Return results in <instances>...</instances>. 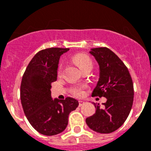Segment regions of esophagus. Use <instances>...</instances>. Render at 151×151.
Here are the masks:
<instances>
[{"label": "esophagus", "mask_w": 151, "mask_h": 151, "mask_svg": "<svg viewBox=\"0 0 151 151\" xmlns=\"http://www.w3.org/2000/svg\"><path fill=\"white\" fill-rule=\"evenodd\" d=\"M84 104H85V101H78V106H82V105H83Z\"/></svg>", "instance_id": "esophagus-1"}]
</instances>
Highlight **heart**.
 Returning <instances> with one entry per match:
<instances>
[{
	"instance_id": "b5f03b06",
	"label": "heart",
	"mask_w": 151,
	"mask_h": 151,
	"mask_svg": "<svg viewBox=\"0 0 151 151\" xmlns=\"http://www.w3.org/2000/svg\"><path fill=\"white\" fill-rule=\"evenodd\" d=\"M73 60H74L75 63L76 64L77 66L82 69V68L85 67V66H92V62L91 60L90 59V57L88 56L85 55L83 54H76L73 57ZM63 70V64H60L59 66V69H58V72L60 73ZM73 94L76 96H81L82 94V92L81 91L80 88H77L73 90Z\"/></svg>"
}]
</instances>
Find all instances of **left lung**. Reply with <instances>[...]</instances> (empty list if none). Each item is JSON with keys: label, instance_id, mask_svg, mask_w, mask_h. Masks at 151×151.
I'll list each match as a JSON object with an SVG mask.
<instances>
[{"label": "left lung", "instance_id": "left-lung-1", "mask_svg": "<svg viewBox=\"0 0 151 151\" xmlns=\"http://www.w3.org/2000/svg\"><path fill=\"white\" fill-rule=\"evenodd\" d=\"M99 65V79L93 96L104 97V107L94 104V115L86 119L93 131L108 134L117 130L125 122L132 110L134 88L132 77L122 60L107 47H96L89 51Z\"/></svg>", "mask_w": 151, "mask_h": 151}]
</instances>
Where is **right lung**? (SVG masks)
I'll return each mask as SVG.
<instances>
[{"label":"right lung","mask_w":151,"mask_h":151,"mask_svg":"<svg viewBox=\"0 0 151 151\" xmlns=\"http://www.w3.org/2000/svg\"><path fill=\"white\" fill-rule=\"evenodd\" d=\"M69 48L51 47L38 52L28 65L20 86V99L29 123L44 135H56L68 125L69 113L78 107L73 97H51V83L57 77L60 58Z\"/></svg>","instance_id":"obj_1"}]
</instances>
